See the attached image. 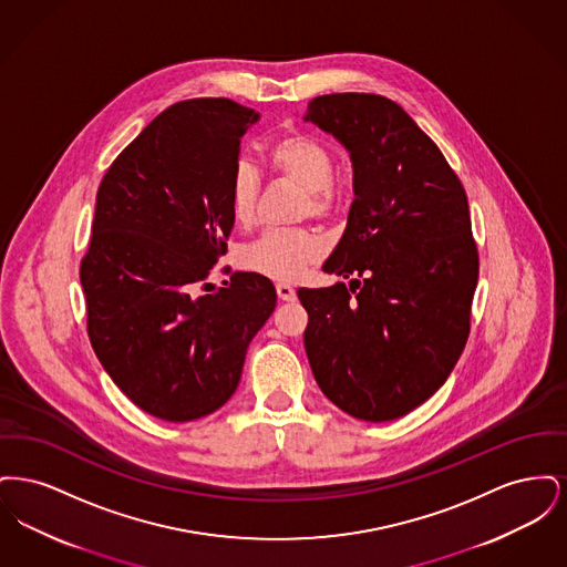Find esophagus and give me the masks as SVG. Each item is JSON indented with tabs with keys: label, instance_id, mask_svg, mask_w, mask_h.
I'll return each mask as SVG.
<instances>
[{
	"label": "esophagus",
	"instance_id": "obj_1",
	"mask_svg": "<svg viewBox=\"0 0 567 567\" xmlns=\"http://www.w3.org/2000/svg\"><path fill=\"white\" fill-rule=\"evenodd\" d=\"M276 293H278L282 301H296L297 299L296 289L291 285H287V282H278L276 285Z\"/></svg>",
	"mask_w": 567,
	"mask_h": 567
}]
</instances>
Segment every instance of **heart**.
<instances>
[{
	"label": "heart",
	"instance_id": "b5f03b06",
	"mask_svg": "<svg viewBox=\"0 0 567 567\" xmlns=\"http://www.w3.org/2000/svg\"><path fill=\"white\" fill-rule=\"evenodd\" d=\"M271 174L303 190L301 213L329 218L342 206V189L333 183V157L323 142L308 134L280 135L266 151ZM259 174L248 162L234 165L229 208L238 225H248L257 210ZM323 255L321 243L306 229H271L244 246L243 266L274 280H296Z\"/></svg>",
	"mask_w": 567,
	"mask_h": 567
}]
</instances>
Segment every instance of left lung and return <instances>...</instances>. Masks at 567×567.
<instances>
[{
	"label": "left lung",
	"instance_id": "left-lung-1",
	"mask_svg": "<svg viewBox=\"0 0 567 567\" xmlns=\"http://www.w3.org/2000/svg\"><path fill=\"white\" fill-rule=\"evenodd\" d=\"M303 121L349 151L354 193L323 264L351 282L297 291L306 354L329 402L393 421L432 398L467 342L478 285L467 195L432 137L382 95H321Z\"/></svg>",
	"mask_w": 567,
	"mask_h": 567
}]
</instances>
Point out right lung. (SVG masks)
<instances>
[{"instance_id": "add662e5", "label": "right lung", "mask_w": 567, "mask_h": 567, "mask_svg": "<svg viewBox=\"0 0 567 567\" xmlns=\"http://www.w3.org/2000/svg\"><path fill=\"white\" fill-rule=\"evenodd\" d=\"M259 112L178 102L110 165L81 264L86 329L114 384L144 412L187 423L225 404L276 308L270 278L238 271L199 296L234 229L229 178Z\"/></svg>"}]
</instances>
